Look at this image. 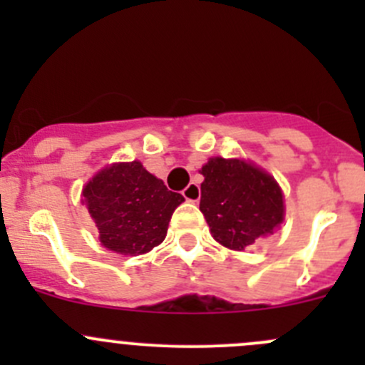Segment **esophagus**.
<instances>
[{
	"label": "esophagus",
	"instance_id": "34e87169",
	"mask_svg": "<svg viewBox=\"0 0 365 365\" xmlns=\"http://www.w3.org/2000/svg\"><path fill=\"white\" fill-rule=\"evenodd\" d=\"M182 194H183V197H185L187 201H192V203H197V201H200V197H201V189H200V185H197V183H189V185L185 187V189L182 190Z\"/></svg>",
	"mask_w": 365,
	"mask_h": 365
}]
</instances>
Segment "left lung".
<instances>
[{
  "instance_id": "obj_1",
  "label": "left lung",
  "mask_w": 365,
  "mask_h": 365,
  "mask_svg": "<svg viewBox=\"0 0 365 365\" xmlns=\"http://www.w3.org/2000/svg\"><path fill=\"white\" fill-rule=\"evenodd\" d=\"M201 175L200 210L224 247L242 251L274 233L284 219L277 182L256 165L215 157L201 168Z\"/></svg>"
}]
</instances>
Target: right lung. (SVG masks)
Instances as JSON below:
<instances>
[{"label": "right lung", "instance_id": "add662e5", "mask_svg": "<svg viewBox=\"0 0 365 365\" xmlns=\"http://www.w3.org/2000/svg\"><path fill=\"white\" fill-rule=\"evenodd\" d=\"M101 244L118 254H145L162 244L183 196L143 168L121 162L106 168L83 190Z\"/></svg>", "mask_w": 365, "mask_h": 365}]
</instances>
